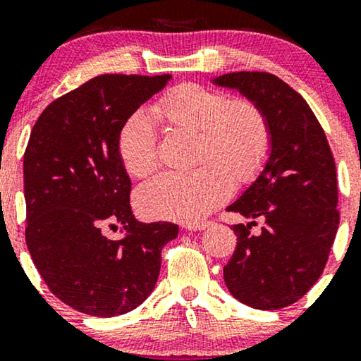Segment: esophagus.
Masks as SVG:
<instances>
[{
	"label": "esophagus",
	"mask_w": 361,
	"mask_h": 361,
	"mask_svg": "<svg viewBox=\"0 0 361 361\" xmlns=\"http://www.w3.org/2000/svg\"><path fill=\"white\" fill-rule=\"evenodd\" d=\"M209 226H212V221H204V222H197V224H188L186 229L188 231H204Z\"/></svg>",
	"instance_id": "obj_1"
}]
</instances>
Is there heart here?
<instances>
[{"instance_id": "1", "label": "heart", "mask_w": 361, "mask_h": 361, "mask_svg": "<svg viewBox=\"0 0 361 361\" xmlns=\"http://www.w3.org/2000/svg\"><path fill=\"white\" fill-rule=\"evenodd\" d=\"M151 115L171 128L198 132L197 163L204 164L190 173H163L144 185L137 204L151 217L200 221L229 198L231 177L246 183L270 156V123L247 98L229 100L221 91L183 82L157 98ZM117 154L126 171L135 178H146L157 168V135L142 114L130 115L122 123Z\"/></svg>"}]
</instances>
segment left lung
<instances>
[{
	"label": "left lung",
	"instance_id": "8db88e82",
	"mask_svg": "<svg viewBox=\"0 0 361 361\" xmlns=\"http://www.w3.org/2000/svg\"><path fill=\"white\" fill-rule=\"evenodd\" d=\"M214 82L255 102L271 130L267 166L227 207L251 222L233 226L238 246L224 267V280L235 299L250 307H287L322 275L336 238L334 156L307 102L275 74L239 71ZM256 220L264 222L259 235L250 233Z\"/></svg>",
	"mask_w": 361,
	"mask_h": 361
}]
</instances>
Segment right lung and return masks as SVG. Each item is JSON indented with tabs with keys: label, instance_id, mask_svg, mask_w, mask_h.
<instances>
[{
	"label": "right lung",
	"instance_id": "right-lung-1",
	"mask_svg": "<svg viewBox=\"0 0 361 361\" xmlns=\"http://www.w3.org/2000/svg\"><path fill=\"white\" fill-rule=\"evenodd\" d=\"M102 74L54 100L37 118L23 156L25 241L45 283L69 307L97 317L135 309L154 288L171 222L132 214L130 178L117 154L120 127L169 81ZM120 223L111 242L102 227Z\"/></svg>",
	"mask_w": 361,
	"mask_h": 361
}]
</instances>
